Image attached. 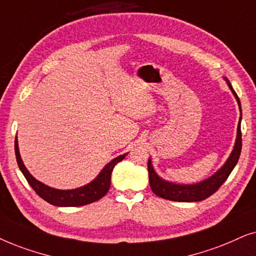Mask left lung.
Returning <instances> with one entry per match:
<instances>
[{
	"mask_svg": "<svg viewBox=\"0 0 256 256\" xmlns=\"http://www.w3.org/2000/svg\"><path fill=\"white\" fill-rule=\"evenodd\" d=\"M228 88H230L232 94H234L235 100L239 105L240 114H241V103L238 94H235V91L232 88V84L227 78H224ZM241 114H240V120L238 124V130H236V139H235V144L233 148V151L230 152V156L226 160V162L224 164L218 171L202 182H196V184H176L168 182V180H164L162 176L156 174L152 165L151 158H148V182L150 186L153 190V193L156 196L162 198V199L172 200V202H202V200L206 199L212 196L213 193H216L219 187L226 182L228 176L230 174V172L233 171V168L236 165L238 160H239L241 148H242V138H241Z\"/></svg>",
	"mask_w": 256,
	"mask_h": 256,
	"instance_id": "left-lung-1",
	"label": "left lung"
}]
</instances>
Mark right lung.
Returning a JSON list of instances; mask_svg holds the SVG:
<instances>
[{
	"mask_svg": "<svg viewBox=\"0 0 256 256\" xmlns=\"http://www.w3.org/2000/svg\"><path fill=\"white\" fill-rule=\"evenodd\" d=\"M15 154L18 168L23 173V176H26V182H29V185L32 187V190L43 200H46V202H49L54 206L76 207L97 202V200H100V198H103L108 193L111 185V173L114 171V168L119 162H122L125 158V156L128 153H124V154L118 156L117 158L112 159L110 162L104 166V168L102 170L100 174L92 182L74 190H57L40 182L36 178H34L28 170H26L24 164H23L21 154H20L17 137L15 138Z\"/></svg>",
	"mask_w": 256,
	"mask_h": 256,
	"instance_id": "1",
	"label": "right lung"
}]
</instances>
